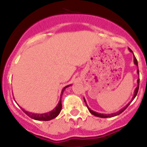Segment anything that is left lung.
Here are the masks:
<instances>
[{
	"label": "left lung",
	"instance_id": "8db88e82",
	"mask_svg": "<svg viewBox=\"0 0 147 147\" xmlns=\"http://www.w3.org/2000/svg\"><path fill=\"white\" fill-rule=\"evenodd\" d=\"M128 49H129V51H130V52H132V54H133V52H132V50H131L130 49H129V48H128ZM133 62H134V64L136 65L138 67V61H137V59H136V57H135L134 54H133ZM137 74L138 75H139V71H138V70H137ZM137 83H138V86L136 87V90H135L134 95H133V96H132V99L130 100V102H129V103L127 104V105H126L125 107H123V108H122V109H121L120 110H119V111H118V112H116V113H110V114H103V113H99L95 112V111L92 110L91 109H90L89 107H88V105H87V103H86V101H85V98H84V101H85V104H86V106H87V107H88V110H89V111H90V113H91V114H93V115H95V116H97V117H100V118L114 117V116H116V115H119V114H121L122 112H124V110H125L126 109H127V107H128V106H129V105H130L131 102H132V100H133L135 98H136V95H137V93H138V88H139V79H138V80H137Z\"/></svg>",
	"mask_w": 147,
	"mask_h": 147
}]
</instances>
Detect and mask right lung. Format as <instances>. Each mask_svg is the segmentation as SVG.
Returning a JSON list of instances; mask_svg holds the SVG:
<instances>
[{
  "instance_id": "obj_1",
  "label": "right lung",
  "mask_w": 147,
  "mask_h": 147,
  "mask_svg": "<svg viewBox=\"0 0 147 147\" xmlns=\"http://www.w3.org/2000/svg\"><path fill=\"white\" fill-rule=\"evenodd\" d=\"M71 85H67L65 86V88H63V89L62 90V92H61V95H60V98H59V101L58 102L57 105L56 106L54 110H52L50 112H48V113H31V112H28V111H26L23 108L20 107L22 109L23 112L25 113L28 116H29L30 118H32V119H34V120H37V121H50L51 119H54L60 113L61 110H62V102H61V100H62V94L64 93L65 90V88H67V87L71 86Z\"/></svg>"
}]
</instances>
